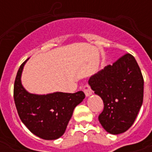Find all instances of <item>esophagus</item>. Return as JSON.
<instances>
[{
	"instance_id": "34e87169",
	"label": "esophagus",
	"mask_w": 152,
	"mask_h": 152,
	"mask_svg": "<svg viewBox=\"0 0 152 152\" xmlns=\"http://www.w3.org/2000/svg\"><path fill=\"white\" fill-rule=\"evenodd\" d=\"M83 90H84V92H85V94H86V95L87 96V97L92 94V89H91L90 86H89L88 84H86V85H85V86H83Z\"/></svg>"
}]
</instances>
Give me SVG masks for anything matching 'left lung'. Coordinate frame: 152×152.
<instances>
[{
    "label": "left lung",
    "mask_w": 152,
    "mask_h": 152,
    "mask_svg": "<svg viewBox=\"0 0 152 152\" xmlns=\"http://www.w3.org/2000/svg\"><path fill=\"white\" fill-rule=\"evenodd\" d=\"M103 101L99 121L106 131L119 134L134 124L143 101V76L134 57L125 53L89 80Z\"/></svg>",
    "instance_id": "8db88e82"
}]
</instances>
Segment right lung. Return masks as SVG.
<instances>
[{
	"label": "right lung",
	"instance_id": "add662e5",
	"mask_svg": "<svg viewBox=\"0 0 152 152\" xmlns=\"http://www.w3.org/2000/svg\"><path fill=\"white\" fill-rule=\"evenodd\" d=\"M28 59L21 64L14 85L17 112L22 122L32 134L45 140L57 139L64 134L73 110L86 95L83 91L56 92L46 95L29 94L21 84L22 71Z\"/></svg>",
	"mask_w": 152,
	"mask_h": 152
}]
</instances>
